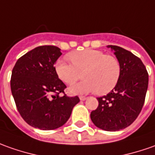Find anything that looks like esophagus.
Segmentation results:
<instances>
[{"label":"esophagus","instance_id":"34e87169","mask_svg":"<svg viewBox=\"0 0 155 155\" xmlns=\"http://www.w3.org/2000/svg\"><path fill=\"white\" fill-rule=\"evenodd\" d=\"M86 99V97H84V96H80V100H81V101H85Z\"/></svg>","mask_w":155,"mask_h":155}]
</instances>
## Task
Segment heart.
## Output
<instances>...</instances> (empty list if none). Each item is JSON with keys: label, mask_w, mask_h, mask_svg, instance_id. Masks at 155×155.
I'll list each match as a JSON object with an SVG mask.
<instances>
[{"label": "heart", "mask_w": 155, "mask_h": 155, "mask_svg": "<svg viewBox=\"0 0 155 155\" xmlns=\"http://www.w3.org/2000/svg\"><path fill=\"white\" fill-rule=\"evenodd\" d=\"M73 64L59 59L55 65L56 73L62 81L73 84L80 72L85 80L69 88L71 94H86L97 91L104 95L112 91L120 77L121 68L119 60L99 50L86 49L72 52L68 56Z\"/></svg>", "instance_id": "heart-1"}]
</instances>
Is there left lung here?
<instances>
[{
  "mask_svg": "<svg viewBox=\"0 0 155 155\" xmlns=\"http://www.w3.org/2000/svg\"><path fill=\"white\" fill-rule=\"evenodd\" d=\"M119 60L121 73L117 85L107 95L97 97L98 107L91 113L97 127L108 131L125 129L142 110L148 90V74L141 61L130 51L109 45Z\"/></svg>",
  "mask_w": 155,
  "mask_h": 155,
  "instance_id": "8db88e82",
  "label": "left lung"
}]
</instances>
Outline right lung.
Wrapping results in <instances>:
<instances>
[{
  "label": "right lung",
  "mask_w": 155,
  "mask_h": 155,
  "mask_svg": "<svg viewBox=\"0 0 155 155\" xmlns=\"http://www.w3.org/2000/svg\"><path fill=\"white\" fill-rule=\"evenodd\" d=\"M61 55L58 47L41 46L22 56L12 69L11 91L17 108L35 128L49 130L64 126L80 102L77 96H59L66 88L54 67Z\"/></svg>",
  "instance_id": "right-lung-1"
}]
</instances>
